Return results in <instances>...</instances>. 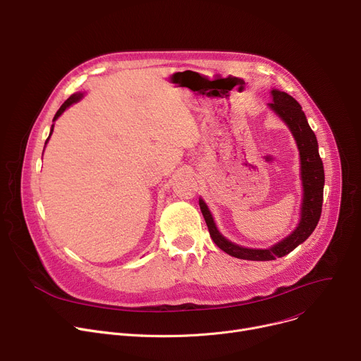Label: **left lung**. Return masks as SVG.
I'll list each match as a JSON object with an SVG mask.
<instances>
[{
	"label": "left lung",
	"instance_id": "obj_1",
	"mask_svg": "<svg viewBox=\"0 0 361 361\" xmlns=\"http://www.w3.org/2000/svg\"><path fill=\"white\" fill-rule=\"evenodd\" d=\"M271 94L272 102L269 103V108L288 125V128L293 133L300 152L302 180L305 190L302 204V219L298 228L280 243L274 245L272 247L268 249H247L228 242L226 238L220 235L207 205L204 204L202 200H200V208L205 219L211 239L214 240V243L221 250L239 259L272 261L275 258L286 257L287 253L298 247L312 235V231L314 230L317 221H319L322 213L325 173L319 152H317L316 135L310 130L305 112L302 111V106L298 103V100L293 99L286 92L280 90H272Z\"/></svg>",
	"mask_w": 361,
	"mask_h": 361
}]
</instances>
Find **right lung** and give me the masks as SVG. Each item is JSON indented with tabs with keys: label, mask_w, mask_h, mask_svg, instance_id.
Wrapping results in <instances>:
<instances>
[{
	"label": "right lung",
	"mask_w": 361,
	"mask_h": 361,
	"mask_svg": "<svg viewBox=\"0 0 361 361\" xmlns=\"http://www.w3.org/2000/svg\"><path fill=\"white\" fill-rule=\"evenodd\" d=\"M81 99V94H73V96H70L66 102H63L62 103V106H61V108L58 109V112L55 114V116H54V121L55 119H58V116L63 112V111H66L67 108H68V106H71L73 103H75V102H78ZM52 131H54V125H52V128H51V134H52ZM51 134H49V137H51ZM49 137H48V140H49ZM48 140H47V142H48Z\"/></svg>",
	"instance_id": "obj_1"
}]
</instances>
